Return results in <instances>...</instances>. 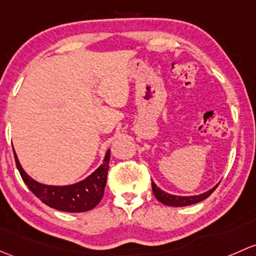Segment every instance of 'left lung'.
Listing matches in <instances>:
<instances>
[{
    "label": "left lung",
    "mask_w": 256,
    "mask_h": 256,
    "mask_svg": "<svg viewBox=\"0 0 256 256\" xmlns=\"http://www.w3.org/2000/svg\"><path fill=\"white\" fill-rule=\"evenodd\" d=\"M218 184H216L214 188L207 190V192L200 194V195H192V196H179V195H173V194L166 192L164 190L160 189V188H158L153 182H152V190H153V194H154L156 198H157L160 202H162L163 205L173 206V207H182V206L194 205V204H198L200 202V201L205 200V198H208V196L216 190V188L218 186Z\"/></svg>",
    "instance_id": "left-lung-1"
}]
</instances>
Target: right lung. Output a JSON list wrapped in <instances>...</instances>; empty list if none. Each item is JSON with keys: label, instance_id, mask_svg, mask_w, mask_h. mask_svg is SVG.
<instances>
[{"label": "right lung", "instance_id": "right-lung-1", "mask_svg": "<svg viewBox=\"0 0 256 256\" xmlns=\"http://www.w3.org/2000/svg\"><path fill=\"white\" fill-rule=\"evenodd\" d=\"M14 160L22 179L32 192L45 205L64 212L90 211L100 202L106 185V174L109 169L110 150H106L103 163L80 182L70 185H48L36 182L26 174L20 166L14 148Z\"/></svg>", "mask_w": 256, "mask_h": 256}]
</instances>
